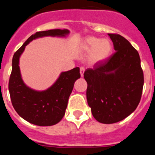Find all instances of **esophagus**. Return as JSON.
Returning a JSON list of instances; mask_svg holds the SVG:
<instances>
[{
  "label": "esophagus",
  "instance_id": "obj_1",
  "mask_svg": "<svg viewBox=\"0 0 155 155\" xmlns=\"http://www.w3.org/2000/svg\"><path fill=\"white\" fill-rule=\"evenodd\" d=\"M84 71H85L84 68V67L80 68V74H81V77H83V76H84Z\"/></svg>",
  "mask_w": 155,
  "mask_h": 155
}]
</instances>
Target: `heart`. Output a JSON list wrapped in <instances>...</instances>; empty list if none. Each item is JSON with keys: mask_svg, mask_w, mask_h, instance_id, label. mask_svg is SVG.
Returning <instances> with one entry per match:
<instances>
[{"mask_svg": "<svg viewBox=\"0 0 155 155\" xmlns=\"http://www.w3.org/2000/svg\"><path fill=\"white\" fill-rule=\"evenodd\" d=\"M80 48L84 51H90L88 60L90 63L95 64L107 60L111 56L113 47L109 39L87 36L81 42Z\"/></svg>", "mask_w": 155, "mask_h": 155, "instance_id": "obj_1", "label": "heart"}]
</instances>
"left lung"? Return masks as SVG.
Listing matches in <instances>:
<instances>
[{
  "mask_svg": "<svg viewBox=\"0 0 155 155\" xmlns=\"http://www.w3.org/2000/svg\"><path fill=\"white\" fill-rule=\"evenodd\" d=\"M116 51L106 61L84 74L87 100L97 122L113 124L136 110L141 97L143 74L137 50L127 39L108 33Z\"/></svg>",
  "mask_w": 155,
  "mask_h": 155,
  "instance_id": "1",
  "label": "left lung"
}]
</instances>
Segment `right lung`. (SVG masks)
<instances>
[{
	"label": "right lung",
	"mask_w": 155,
	"mask_h": 155,
	"mask_svg": "<svg viewBox=\"0 0 155 155\" xmlns=\"http://www.w3.org/2000/svg\"><path fill=\"white\" fill-rule=\"evenodd\" d=\"M69 33L67 29L37 32L28 38L14 54L8 82L11 101L17 114L30 123L38 126H51L58 123L65 115L74 83L81 75L79 67L62 72L51 87L38 91L27 86L23 81L19 66V58L26 46L34 39L46 36L66 37Z\"/></svg>",
	"instance_id": "1"
}]
</instances>
